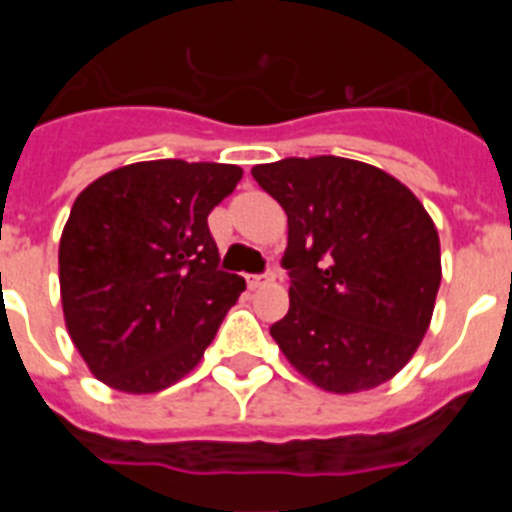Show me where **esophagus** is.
<instances>
[{"instance_id": "1", "label": "esophagus", "mask_w": 512, "mask_h": 512, "mask_svg": "<svg viewBox=\"0 0 512 512\" xmlns=\"http://www.w3.org/2000/svg\"><path fill=\"white\" fill-rule=\"evenodd\" d=\"M246 282L251 289L264 287V284L274 282V271H266V274H253V277H246Z\"/></svg>"}]
</instances>
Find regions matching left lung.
Wrapping results in <instances>:
<instances>
[{
  "mask_svg": "<svg viewBox=\"0 0 512 512\" xmlns=\"http://www.w3.org/2000/svg\"><path fill=\"white\" fill-rule=\"evenodd\" d=\"M287 212L289 310L271 338L302 377L348 395L413 359L441 284L438 230L387 171L338 156L251 169Z\"/></svg>",
  "mask_w": 512,
  "mask_h": 512,
  "instance_id": "8db88e82",
  "label": "left lung"
}]
</instances>
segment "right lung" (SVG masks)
Here are the masks:
<instances>
[{"label": "right lung", "instance_id": "add662e5", "mask_svg": "<svg viewBox=\"0 0 512 512\" xmlns=\"http://www.w3.org/2000/svg\"><path fill=\"white\" fill-rule=\"evenodd\" d=\"M241 176L233 164L161 158L99 176L76 197L58 246L63 318L112 390L148 395L179 382L246 289L217 266L207 228Z\"/></svg>", "mask_w": 512, "mask_h": 512}]
</instances>
